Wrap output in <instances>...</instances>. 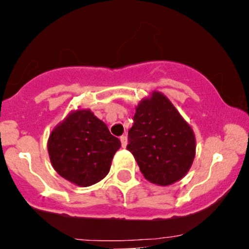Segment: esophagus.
<instances>
[{
	"mask_svg": "<svg viewBox=\"0 0 249 249\" xmlns=\"http://www.w3.org/2000/svg\"><path fill=\"white\" fill-rule=\"evenodd\" d=\"M121 142H122V146L123 147H126V145H127V137L126 136H122L121 137Z\"/></svg>",
	"mask_w": 249,
	"mask_h": 249,
	"instance_id": "esophagus-1",
	"label": "esophagus"
}]
</instances>
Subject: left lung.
Instances as JSON below:
<instances>
[{"mask_svg": "<svg viewBox=\"0 0 249 249\" xmlns=\"http://www.w3.org/2000/svg\"><path fill=\"white\" fill-rule=\"evenodd\" d=\"M127 150L145 179L168 186L186 176L196 157V137L166 96L153 91L136 107Z\"/></svg>", "mask_w": 249, "mask_h": 249, "instance_id": "8db88e82", "label": "left lung"}]
</instances>
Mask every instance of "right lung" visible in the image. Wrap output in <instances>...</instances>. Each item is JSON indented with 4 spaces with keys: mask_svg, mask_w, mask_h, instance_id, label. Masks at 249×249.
<instances>
[{
    "mask_svg": "<svg viewBox=\"0 0 249 249\" xmlns=\"http://www.w3.org/2000/svg\"><path fill=\"white\" fill-rule=\"evenodd\" d=\"M121 141L87 110L68 115L51 132L48 152L59 176L77 186H91L107 177Z\"/></svg>",
    "mask_w": 249,
    "mask_h": 249,
    "instance_id": "obj_1",
    "label": "right lung"
}]
</instances>
